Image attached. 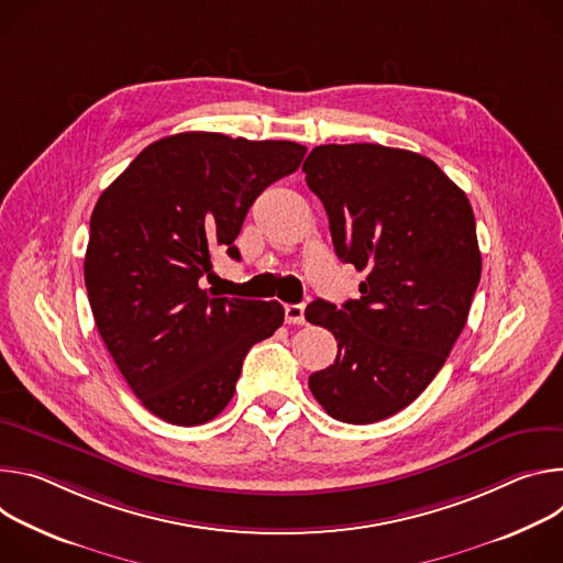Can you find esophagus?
<instances>
[{"mask_svg": "<svg viewBox=\"0 0 563 563\" xmlns=\"http://www.w3.org/2000/svg\"><path fill=\"white\" fill-rule=\"evenodd\" d=\"M284 313H286V322H288V324H303V322H306V318H303V306H301V303H288V306L284 308Z\"/></svg>", "mask_w": 563, "mask_h": 563, "instance_id": "esophagus-1", "label": "esophagus"}]
</instances>
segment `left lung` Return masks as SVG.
Segmentation results:
<instances>
[{
  "mask_svg": "<svg viewBox=\"0 0 563 563\" xmlns=\"http://www.w3.org/2000/svg\"><path fill=\"white\" fill-rule=\"evenodd\" d=\"M301 169L338 257L366 271L360 299L306 306V320L338 340L335 362L308 387L335 420L378 422L427 389L467 322L481 279L474 212L439 165L409 150L320 145Z\"/></svg>",
  "mask_w": 563,
  "mask_h": 563,
  "instance_id": "1",
  "label": "left lung"
}]
</instances>
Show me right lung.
Masks as SVG:
<instances>
[{
    "label": "right lung",
    "mask_w": 563,
    "mask_h": 563,
    "mask_svg": "<svg viewBox=\"0 0 563 563\" xmlns=\"http://www.w3.org/2000/svg\"><path fill=\"white\" fill-rule=\"evenodd\" d=\"M306 154L292 141L185 132L147 145L100 195L85 255L98 333L143 407L192 427L234 396L250 346L284 324L279 301L201 288L266 187Z\"/></svg>",
    "instance_id": "add662e5"
}]
</instances>
